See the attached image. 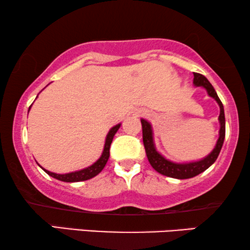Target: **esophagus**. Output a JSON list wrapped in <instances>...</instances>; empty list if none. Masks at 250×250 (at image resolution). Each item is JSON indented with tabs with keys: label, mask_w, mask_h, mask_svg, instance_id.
<instances>
[{
	"label": "esophagus",
	"mask_w": 250,
	"mask_h": 250,
	"mask_svg": "<svg viewBox=\"0 0 250 250\" xmlns=\"http://www.w3.org/2000/svg\"><path fill=\"white\" fill-rule=\"evenodd\" d=\"M148 115V112H146V110H140L139 111V116H146Z\"/></svg>",
	"instance_id": "34e87169"
}]
</instances>
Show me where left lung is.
Here are the masks:
<instances>
[{
    "instance_id": "1",
    "label": "left lung",
    "mask_w": 250,
    "mask_h": 250,
    "mask_svg": "<svg viewBox=\"0 0 250 250\" xmlns=\"http://www.w3.org/2000/svg\"><path fill=\"white\" fill-rule=\"evenodd\" d=\"M193 84L194 86H203L207 91V94L214 99L220 105V116H218V122H220V132H218V140L216 146L213 149L209 155L205 158L197 160V162L190 163H174L170 160L166 159L165 157L157 151L155 142H153V133L151 124L146 119H141L142 124V136H143V145H145L146 153L148 157L150 165L156 169L157 172L163 174V175L173 177V179H191V177L197 176L198 174L203 173L208 167H210L217 159L220 151L223 146L224 138H225V116H224V108L223 104L218 98V95L213 87V85L209 83L204 75L193 73Z\"/></svg>"
}]
</instances>
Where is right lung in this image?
I'll return each instance as SVG.
<instances>
[{"label":"right lung","instance_id":"add662e5","mask_svg":"<svg viewBox=\"0 0 250 250\" xmlns=\"http://www.w3.org/2000/svg\"><path fill=\"white\" fill-rule=\"evenodd\" d=\"M30 109V107H29ZM29 112V110H28ZM121 127V124H117L114 127L110 128V131L108 132L107 138H105V142H104V151H102V155L100 158H99L97 162L94 164H92L91 166L86 167V168H83L81 170H76V172H71V173H67V174H57V173H52L50 170L44 169V172L46 174H49L50 176L54 177V179L62 181V182H81V181H86L90 180L92 177L97 176L99 173L104 169V167L107 164L109 156H110V152H109V149H110V145L112 142V139L116 134V132L118 131V128Z\"/></svg>","mask_w":250,"mask_h":250}]
</instances>
